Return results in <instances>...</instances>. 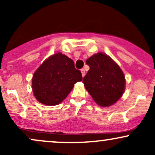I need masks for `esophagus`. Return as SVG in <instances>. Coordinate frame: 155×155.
Segmentation results:
<instances>
[{
  "label": "esophagus",
  "instance_id": "1",
  "mask_svg": "<svg viewBox=\"0 0 155 155\" xmlns=\"http://www.w3.org/2000/svg\"><path fill=\"white\" fill-rule=\"evenodd\" d=\"M81 75H82V77H84V75H85V71H84V68L81 69Z\"/></svg>",
  "mask_w": 155,
  "mask_h": 155
}]
</instances>
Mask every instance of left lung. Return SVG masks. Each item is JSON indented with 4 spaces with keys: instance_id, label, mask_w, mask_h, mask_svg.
<instances>
[{
    "instance_id": "left-lung-1",
    "label": "left lung",
    "mask_w": 155,
    "mask_h": 155,
    "mask_svg": "<svg viewBox=\"0 0 155 155\" xmlns=\"http://www.w3.org/2000/svg\"><path fill=\"white\" fill-rule=\"evenodd\" d=\"M86 63L90 66L82 81L86 90L99 106L114 104L125 89L122 69L109 56L101 52L89 58Z\"/></svg>"
}]
</instances>
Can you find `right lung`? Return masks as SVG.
Returning <instances> with one entry per match:
<instances>
[{
	"mask_svg": "<svg viewBox=\"0 0 155 155\" xmlns=\"http://www.w3.org/2000/svg\"><path fill=\"white\" fill-rule=\"evenodd\" d=\"M81 80V73L75 68L74 62L59 52L49 57L35 71L32 88L38 102L55 106L67 97L74 84Z\"/></svg>",
	"mask_w": 155,
	"mask_h": 155,
	"instance_id": "add662e5",
	"label": "right lung"
}]
</instances>
